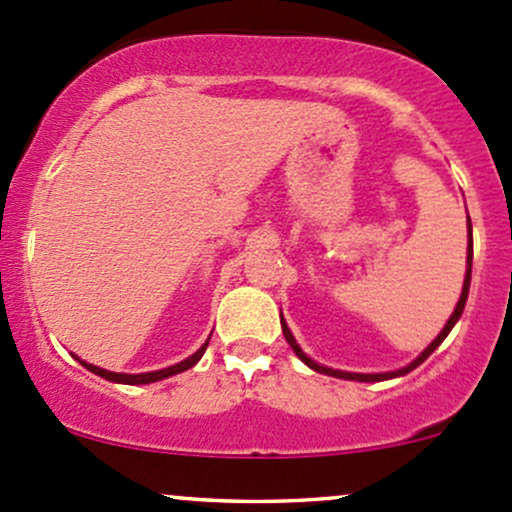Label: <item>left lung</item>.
I'll return each instance as SVG.
<instances>
[{
    "label": "left lung",
    "mask_w": 512,
    "mask_h": 512,
    "mask_svg": "<svg viewBox=\"0 0 512 512\" xmlns=\"http://www.w3.org/2000/svg\"><path fill=\"white\" fill-rule=\"evenodd\" d=\"M469 217V215H467ZM472 256H474V249H472V222H469V244H467V273H464V285H462V295H459V302L455 307V312L450 314V319H447V324L442 326V331L435 336V341L430 343V346L426 350H421V355L418 358H413L409 365L406 367H399V370H392V372H346V370H333V367H326V365H319L317 360L309 358L307 353L300 348V343L295 341V336H292V331L287 329L285 319H283V312H280V324H283V333H285V341L290 343V348L295 350L297 358L302 360L304 365L312 367L314 372H321V375H331V377H338V380H350V382H384V380H394V377H404L409 375L411 370H416L418 365L426 363V360L430 358V353H433L435 348L440 346L442 341L447 338V333H450L452 329H455V324L459 321V317H462L464 312V304H467V297H469V285H472Z\"/></svg>",
    "instance_id": "left-lung-1"
}]
</instances>
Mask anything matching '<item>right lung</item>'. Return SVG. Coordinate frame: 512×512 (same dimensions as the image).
<instances>
[{"instance_id": "right-lung-1", "label": "right lung", "mask_w": 512, "mask_h": 512, "mask_svg": "<svg viewBox=\"0 0 512 512\" xmlns=\"http://www.w3.org/2000/svg\"><path fill=\"white\" fill-rule=\"evenodd\" d=\"M208 343H210V338H208V341L203 343V346H200L198 350H195V353L191 355V358L181 360V363H176V365H171V367H164V370L140 372V375H128V372H111V370H103V367L86 363V360L77 358V355H74V360H79V363H82V365L86 367V370L94 372V375H99V377H103V380H108V382H116V384H152V382L166 380V377L179 375V372L191 370V367H193L195 363H198L200 358H203V353H205V348H208Z\"/></svg>"}]
</instances>
